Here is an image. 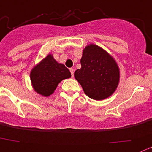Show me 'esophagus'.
I'll return each mask as SVG.
<instances>
[{"label":"esophagus","mask_w":152,"mask_h":152,"mask_svg":"<svg viewBox=\"0 0 152 152\" xmlns=\"http://www.w3.org/2000/svg\"><path fill=\"white\" fill-rule=\"evenodd\" d=\"M70 73H71V76H72V77H73V73H74V70H73V68H70Z\"/></svg>","instance_id":"obj_1"}]
</instances>
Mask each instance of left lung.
<instances>
[{
    "instance_id": "obj_1",
    "label": "left lung",
    "mask_w": 152,
    "mask_h": 152,
    "mask_svg": "<svg viewBox=\"0 0 152 152\" xmlns=\"http://www.w3.org/2000/svg\"><path fill=\"white\" fill-rule=\"evenodd\" d=\"M81 67L74 77L85 94L95 100H103L117 90L120 73L117 61L99 46L90 44L83 49Z\"/></svg>"
}]
</instances>
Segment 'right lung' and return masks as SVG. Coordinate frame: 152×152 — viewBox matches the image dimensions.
<instances>
[{"label": "right lung", "instance_id": "add662e5", "mask_svg": "<svg viewBox=\"0 0 152 152\" xmlns=\"http://www.w3.org/2000/svg\"><path fill=\"white\" fill-rule=\"evenodd\" d=\"M30 80L34 91L43 96L53 94L58 84L71 77L70 70L58 63L53 54H48L30 71Z\"/></svg>", "mask_w": 152, "mask_h": 152}]
</instances>
